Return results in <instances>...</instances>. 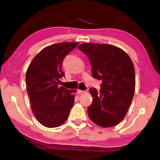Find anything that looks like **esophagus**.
Returning a JSON list of instances; mask_svg holds the SVG:
<instances>
[{"label": "esophagus", "mask_w": 160, "mask_h": 160, "mask_svg": "<svg viewBox=\"0 0 160 160\" xmlns=\"http://www.w3.org/2000/svg\"><path fill=\"white\" fill-rule=\"evenodd\" d=\"M85 93V91H84L80 90V89H78V95L83 94V93Z\"/></svg>", "instance_id": "esophagus-1"}]
</instances>
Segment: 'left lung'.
I'll return each mask as SVG.
<instances>
[{
    "label": "left lung",
    "instance_id": "8db88e82",
    "mask_svg": "<svg viewBox=\"0 0 160 160\" xmlns=\"http://www.w3.org/2000/svg\"><path fill=\"white\" fill-rule=\"evenodd\" d=\"M78 49L89 58L92 76L102 80L101 89L91 88L93 102L88 115L95 124L108 128L124 118L135 93V69L124 50L108 44L83 43Z\"/></svg>",
    "mask_w": 160,
    "mask_h": 160
}]
</instances>
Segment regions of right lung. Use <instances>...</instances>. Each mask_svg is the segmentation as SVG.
Masks as SVG:
<instances>
[{
    "instance_id": "1",
    "label": "right lung",
    "mask_w": 160,
    "mask_h": 160,
    "mask_svg": "<svg viewBox=\"0 0 160 160\" xmlns=\"http://www.w3.org/2000/svg\"><path fill=\"white\" fill-rule=\"evenodd\" d=\"M78 42H61L46 47L33 58L26 72L27 90L33 113L48 128L62 125L74 104V93L58 87L64 58Z\"/></svg>"
}]
</instances>
